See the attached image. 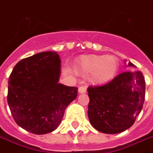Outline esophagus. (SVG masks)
I'll list each match as a JSON object with an SVG mask.
<instances>
[{
	"mask_svg": "<svg viewBox=\"0 0 153 153\" xmlns=\"http://www.w3.org/2000/svg\"><path fill=\"white\" fill-rule=\"evenodd\" d=\"M79 92L81 94L86 93V87L84 86H80L79 87Z\"/></svg>",
	"mask_w": 153,
	"mask_h": 153,
	"instance_id": "1",
	"label": "esophagus"
}]
</instances>
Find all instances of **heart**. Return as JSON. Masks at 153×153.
<instances>
[{"label": "heart", "instance_id": "heart-1", "mask_svg": "<svg viewBox=\"0 0 153 153\" xmlns=\"http://www.w3.org/2000/svg\"><path fill=\"white\" fill-rule=\"evenodd\" d=\"M79 68L85 74H90L91 81L105 83L111 81L119 70V61L114 55H84L79 60Z\"/></svg>", "mask_w": 153, "mask_h": 153}]
</instances>
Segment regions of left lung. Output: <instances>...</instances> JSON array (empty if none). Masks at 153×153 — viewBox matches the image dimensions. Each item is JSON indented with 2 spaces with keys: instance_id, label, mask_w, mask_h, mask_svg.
<instances>
[{
  "instance_id": "8db88e82",
  "label": "left lung",
  "mask_w": 153,
  "mask_h": 153,
  "mask_svg": "<svg viewBox=\"0 0 153 153\" xmlns=\"http://www.w3.org/2000/svg\"><path fill=\"white\" fill-rule=\"evenodd\" d=\"M129 67H135L128 62ZM88 117L99 132L114 134L128 129L142 109L145 81L140 71H126L108 83L87 88Z\"/></svg>"
}]
</instances>
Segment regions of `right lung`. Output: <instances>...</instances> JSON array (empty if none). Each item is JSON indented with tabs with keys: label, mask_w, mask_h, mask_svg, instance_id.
<instances>
[{
	"label": "right lung",
	"mask_w": 153,
	"mask_h": 153,
	"mask_svg": "<svg viewBox=\"0 0 153 153\" xmlns=\"http://www.w3.org/2000/svg\"><path fill=\"white\" fill-rule=\"evenodd\" d=\"M60 59L47 51L18 62L8 79L7 100L16 123L34 134L51 133L62 121L78 88L58 83Z\"/></svg>",
	"instance_id": "obj_1"
}]
</instances>
